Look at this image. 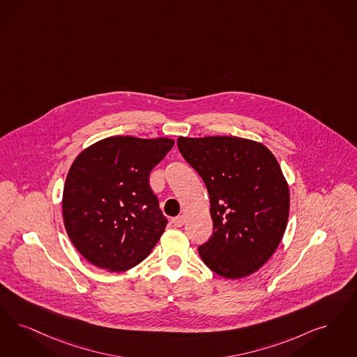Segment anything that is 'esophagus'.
I'll use <instances>...</instances> for the list:
<instances>
[{"label":"esophagus","mask_w":357,"mask_h":357,"mask_svg":"<svg viewBox=\"0 0 357 357\" xmlns=\"http://www.w3.org/2000/svg\"><path fill=\"white\" fill-rule=\"evenodd\" d=\"M172 225L175 226V227H182L183 225H185V215H179V216H175V218H172Z\"/></svg>","instance_id":"1"}]
</instances>
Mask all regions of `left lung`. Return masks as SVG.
Instances as JSON below:
<instances>
[{
  "label": "left lung",
  "mask_w": 357,
  "mask_h": 357,
  "mask_svg": "<svg viewBox=\"0 0 357 357\" xmlns=\"http://www.w3.org/2000/svg\"><path fill=\"white\" fill-rule=\"evenodd\" d=\"M178 147L210 195L214 232L199 245L204 264L226 279L257 272L276 251L289 215V187L263 143L239 137H179Z\"/></svg>",
  "instance_id": "left-lung-1"
}]
</instances>
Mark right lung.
I'll return each mask as SVG.
<instances>
[{"mask_svg":"<svg viewBox=\"0 0 357 357\" xmlns=\"http://www.w3.org/2000/svg\"><path fill=\"white\" fill-rule=\"evenodd\" d=\"M175 141L115 135L82 150L69 169L62 215L78 252L93 266L128 271L149 257L167 219L149 185Z\"/></svg>","mask_w":357,"mask_h":357,"instance_id":"add662e5","label":"right lung"}]
</instances>
